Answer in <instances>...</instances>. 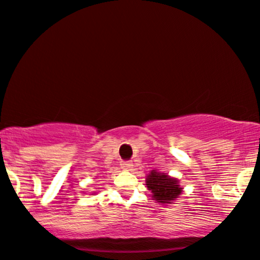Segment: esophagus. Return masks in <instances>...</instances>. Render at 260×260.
<instances>
[{
  "label": "esophagus",
  "instance_id": "esophagus-1",
  "mask_svg": "<svg viewBox=\"0 0 260 260\" xmlns=\"http://www.w3.org/2000/svg\"><path fill=\"white\" fill-rule=\"evenodd\" d=\"M121 167H122V169H124V170H131V168L133 167V164H132V161H122Z\"/></svg>",
  "mask_w": 260,
  "mask_h": 260
}]
</instances>
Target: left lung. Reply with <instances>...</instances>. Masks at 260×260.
Here are the masks:
<instances>
[{"label": "left lung", "mask_w": 260, "mask_h": 260, "mask_svg": "<svg viewBox=\"0 0 260 260\" xmlns=\"http://www.w3.org/2000/svg\"><path fill=\"white\" fill-rule=\"evenodd\" d=\"M145 185L152 193V200L159 205L174 204L182 192L178 179L158 170H152L147 174Z\"/></svg>", "instance_id": "1"}]
</instances>
